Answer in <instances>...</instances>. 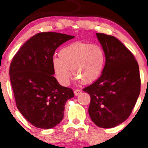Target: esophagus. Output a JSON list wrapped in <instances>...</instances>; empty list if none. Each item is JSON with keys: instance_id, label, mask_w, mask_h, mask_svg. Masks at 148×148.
<instances>
[{"instance_id": "34e87169", "label": "esophagus", "mask_w": 148, "mask_h": 148, "mask_svg": "<svg viewBox=\"0 0 148 148\" xmlns=\"http://www.w3.org/2000/svg\"><path fill=\"white\" fill-rule=\"evenodd\" d=\"M81 92H82V91H81V90L76 89V90H74V95H75V96H78L79 94H81Z\"/></svg>"}]
</instances>
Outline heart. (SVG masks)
Returning <instances> with one entry per match:
<instances>
[{"instance_id":"b5f03b06","label":"heart","mask_w":148,"mask_h":148,"mask_svg":"<svg viewBox=\"0 0 148 148\" xmlns=\"http://www.w3.org/2000/svg\"><path fill=\"white\" fill-rule=\"evenodd\" d=\"M59 58L53 60V68L57 79L64 86L68 85L70 71L77 80L89 84L99 79L106 62V54L101 46L76 42L62 48Z\"/></svg>"}]
</instances>
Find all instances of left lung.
<instances>
[{
	"instance_id": "obj_1",
	"label": "left lung",
	"mask_w": 148,
	"mask_h": 148,
	"mask_svg": "<svg viewBox=\"0 0 148 148\" xmlns=\"http://www.w3.org/2000/svg\"><path fill=\"white\" fill-rule=\"evenodd\" d=\"M106 54L100 77L83 90L90 96L88 113L101 128H112L129 118L140 91L138 64L116 37L96 33Z\"/></svg>"
}]
</instances>
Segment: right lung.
<instances>
[{"label":"right lung","instance_id":"obj_1","mask_svg":"<svg viewBox=\"0 0 148 148\" xmlns=\"http://www.w3.org/2000/svg\"><path fill=\"white\" fill-rule=\"evenodd\" d=\"M74 36L48 32L37 33L23 44L10 67L16 107L33 126L51 129L62 121L64 105L74 97L71 88L54 77L53 56L59 46Z\"/></svg>","mask_w":148,"mask_h":148}]
</instances>
